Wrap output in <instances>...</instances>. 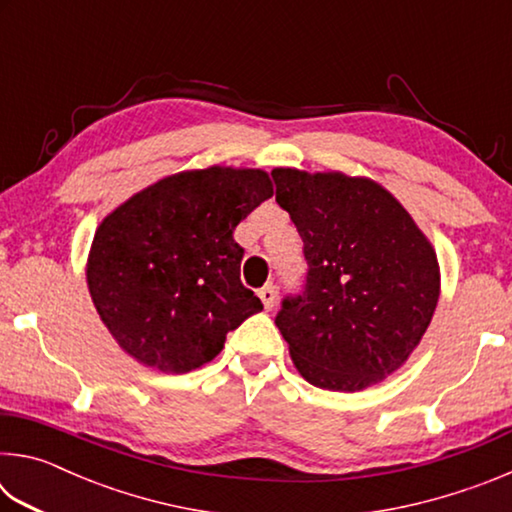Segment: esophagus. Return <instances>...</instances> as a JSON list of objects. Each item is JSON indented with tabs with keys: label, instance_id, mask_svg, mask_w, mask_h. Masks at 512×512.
I'll list each match as a JSON object with an SVG mask.
<instances>
[{
	"label": "esophagus",
	"instance_id": "34e87169",
	"mask_svg": "<svg viewBox=\"0 0 512 512\" xmlns=\"http://www.w3.org/2000/svg\"><path fill=\"white\" fill-rule=\"evenodd\" d=\"M259 300L264 302L266 311H271L275 307V287H273V284H266L264 289H259Z\"/></svg>",
	"mask_w": 512,
	"mask_h": 512
}]
</instances>
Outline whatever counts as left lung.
<instances>
[{"instance_id": "1", "label": "left lung", "mask_w": 512, "mask_h": 512, "mask_svg": "<svg viewBox=\"0 0 512 512\" xmlns=\"http://www.w3.org/2000/svg\"><path fill=\"white\" fill-rule=\"evenodd\" d=\"M275 201L305 244V291L275 325L293 366L325 391L357 393L400 370L440 298L436 250L386 187L341 171L275 167Z\"/></svg>"}]
</instances>
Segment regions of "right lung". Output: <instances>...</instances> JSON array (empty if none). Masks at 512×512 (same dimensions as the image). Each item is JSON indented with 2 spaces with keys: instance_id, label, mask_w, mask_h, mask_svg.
Instances as JSON below:
<instances>
[{
  "instance_id": "add662e5",
  "label": "right lung",
  "mask_w": 512,
  "mask_h": 512,
  "mask_svg": "<svg viewBox=\"0 0 512 512\" xmlns=\"http://www.w3.org/2000/svg\"><path fill=\"white\" fill-rule=\"evenodd\" d=\"M273 196L264 169L171 173L115 207L94 232L85 280L101 323L128 357L189 372L264 305L239 280L232 232Z\"/></svg>"
}]
</instances>
